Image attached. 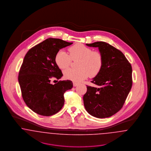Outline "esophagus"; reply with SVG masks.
<instances>
[{"label": "esophagus", "mask_w": 151, "mask_h": 151, "mask_svg": "<svg viewBox=\"0 0 151 151\" xmlns=\"http://www.w3.org/2000/svg\"><path fill=\"white\" fill-rule=\"evenodd\" d=\"M78 85V83H77V82H73V86H74V87L77 86Z\"/></svg>", "instance_id": "1"}]
</instances>
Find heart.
<instances>
[{"instance_id":"heart-1","label":"heart","mask_w":151,"mask_h":151,"mask_svg":"<svg viewBox=\"0 0 151 151\" xmlns=\"http://www.w3.org/2000/svg\"><path fill=\"white\" fill-rule=\"evenodd\" d=\"M69 55L64 50H59L55 56V63L61 69L69 67L72 60H77V69H68L64 72V77L74 82H81L86 79L88 75L95 77L102 68L103 57L98 51L82 44H77L68 49Z\"/></svg>"}]
</instances>
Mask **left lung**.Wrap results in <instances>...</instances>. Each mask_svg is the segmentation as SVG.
I'll return each mask as SVG.
<instances>
[{
    "label": "left lung",
    "mask_w": 151,
    "mask_h": 151,
    "mask_svg": "<svg viewBox=\"0 0 151 151\" xmlns=\"http://www.w3.org/2000/svg\"><path fill=\"white\" fill-rule=\"evenodd\" d=\"M86 45L98 48L103 57V65L91 81L99 87L87 86L83 97L84 106L91 115L108 118L122 108L131 89V65L121 51L107 42L98 41Z\"/></svg>",
    "instance_id": "left-lung-1"
}]
</instances>
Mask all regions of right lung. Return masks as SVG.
Masks as SVG:
<instances>
[{
  "mask_svg": "<svg viewBox=\"0 0 151 151\" xmlns=\"http://www.w3.org/2000/svg\"><path fill=\"white\" fill-rule=\"evenodd\" d=\"M73 42L49 38L30 49L24 57L18 81L24 102L32 111L42 116L57 113L64 106V94L73 87L70 80L50 83V79L63 76L55 63L60 49Z\"/></svg>",
  "mask_w": 151,
  "mask_h": 151,
  "instance_id": "add662e5",
  "label": "right lung"
}]
</instances>
